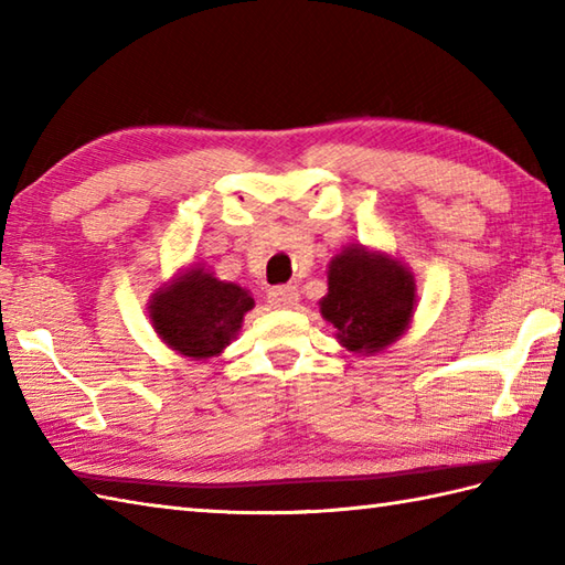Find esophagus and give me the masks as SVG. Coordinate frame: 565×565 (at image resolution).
I'll return each mask as SVG.
<instances>
[{"label":"esophagus","instance_id":"obj_1","mask_svg":"<svg viewBox=\"0 0 565 565\" xmlns=\"http://www.w3.org/2000/svg\"><path fill=\"white\" fill-rule=\"evenodd\" d=\"M267 298L274 308H294L298 303V289L291 284L289 286H271V289L267 291Z\"/></svg>","mask_w":565,"mask_h":565}]
</instances>
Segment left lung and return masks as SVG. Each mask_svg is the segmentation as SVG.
<instances>
[{
    "instance_id": "obj_1",
    "label": "left lung",
    "mask_w": 565,
    "mask_h": 565,
    "mask_svg": "<svg viewBox=\"0 0 565 565\" xmlns=\"http://www.w3.org/2000/svg\"><path fill=\"white\" fill-rule=\"evenodd\" d=\"M415 279L405 264L362 245L334 255L320 313L350 352L376 354L411 326Z\"/></svg>"
}]
</instances>
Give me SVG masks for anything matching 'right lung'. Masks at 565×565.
<instances>
[{
    "instance_id": "obj_1",
    "label": "right lung",
    "mask_w": 565,
    "mask_h": 565,
    "mask_svg": "<svg viewBox=\"0 0 565 565\" xmlns=\"http://www.w3.org/2000/svg\"><path fill=\"white\" fill-rule=\"evenodd\" d=\"M255 308L243 286L221 281L201 267L177 274L150 296V320L160 340L189 359L218 356Z\"/></svg>"
}]
</instances>
